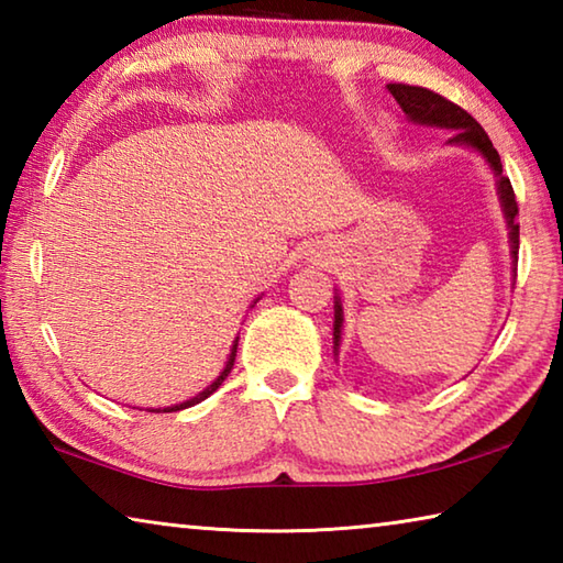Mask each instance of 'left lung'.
I'll use <instances>...</instances> for the list:
<instances>
[{"label":"left lung","mask_w":563,"mask_h":563,"mask_svg":"<svg viewBox=\"0 0 563 563\" xmlns=\"http://www.w3.org/2000/svg\"><path fill=\"white\" fill-rule=\"evenodd\" d=\"M387 89L393 97L397 99L399 107L407 113L409 119L417 123H430V126H442V129H454V136L450 139L452 144H464L479 151V154L489 161L492 168L497 170L499 176V196H501V206H504V216H507L509 223V238H511V253L514 261H519V206H517V196H514L511 180L507 176H501V158L497 154V148L492 146V141L487 136L472 113H466L462 107H456L454 101L444 99L442 93L430 91L424 87H409V84H387ZM340 325H342V308L340 302H335V345L340 342Z\"/></svg>","instance_id":"8db88e82"}]
</instances>
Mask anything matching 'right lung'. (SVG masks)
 <instances>
[{
  "label": "right lung",
  "instance_id": "right-lung-1",
  "mask_svg": "<svg viewBox=\"0 0 563 563\" xmlns=\"http://www.w3.org/2000/svg\"><path fill=\"white\" fill-rule=\"evenodd\" d=\"M235 352H238V340L233 342V350H231V357H228V362H225V369H223V373H221V375H218V379H216V383H213V385H208V387L203 389V393H201V395H196L194 399H186V402H180V405H176V407H166V409H164V412H178V409L194 407V405H198V402H201V399H206V397H211V395L216 393V389H218V387H221V383H223V379H225L228 375H231V369H233V362H235ZM151 412H156V409H151Z\"/></svg>",
  "mask_w": 563,
  "mask_h": 563
}]
</instances>
